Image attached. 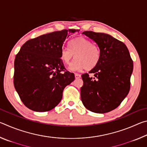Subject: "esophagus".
I'll use <instances>...</instances> for the list:
<instances>
[{
    "mask_svg": "<svg viewBox=\"0 0 147 147\" xmlns=\"http://www.w3.org/2000/svg\"><path fill=\"white\" fill-rule=\"evenodd\" d=\"M74 76H75V78H76V79L80 78V77H81L80 74H78V73H75V74H74Z\"/></svg>",
    "mask_w": 147,
    "mask_h": 147,
    "instance_id": "esophagus-1",
    "label": "esophagus"
}]
</instances>
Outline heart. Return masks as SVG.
Listing matches in <instances>:
<instances>
[{
  "label": "heart",
  "mask_w": 147,
  "mask_h": 147,
  "mask_svg": "<svg viewBox=\"0 0 147 147\" xmlns=\"http://www.w3.org/2000/svg\"><path fill=\"white\" fill-rule=\"evenodd\" d=\"M74 56L76 59L69 67L70 70L81 71L84 69L91 70L100 60V51L99 47L92 44L89 39L79 37L69 42V48L63 47L61 50L60 58L65 64L70 63Z\"/></svg>",
  "instance_id": "obj_1"
}]
</instances>
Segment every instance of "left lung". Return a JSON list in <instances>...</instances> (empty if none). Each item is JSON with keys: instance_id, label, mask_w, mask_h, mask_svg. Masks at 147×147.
I'll return each mask as SVG.
<instances>
[{"instance_id": "8db88e82", "label": "left lung", "mask_w": 147, "mask_h": 147, "mask_svg": "<svg viewBox=\"0 0 147 147\" xmlns=\"http://www.w3.org/2000/svg\"><path fill=\"white\" fill-rule=\"evenodd\" d=\"M83 34L97 44L100 51L98 64L82 75L80 89L84 106L94 113H104L120 105L129 93L134 64L126 45L110 35L85 31Z\"/></svg>"}]
</instances>
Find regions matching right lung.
I'll use <instances>...</instances> for the list:
<instances>
[{"mask_svg":"<svg viewBox=\"0 0 147 147\" xmlns=\"http://www.w3.org/2000/svg\"><path fill=\"white\" fill-rule=\"evenodd\" d=\"M79 30H63L27 41L14 61L13 84L23 103L30 109L44 112L58 105L74 74L65 71L60 59L64 41ZM64 72L63 73V71Z\"/></svg>","mask_w":147,"mask_h":147,"instance_id":"obj_1","label":"right lung"}]
</instances>
